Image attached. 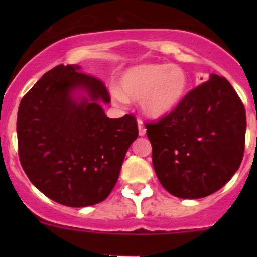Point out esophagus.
Instances as JSON below:
<instances>
[{"mask_svg":"<svg viewBox=\"0 0 257 257\" xmlns=\"http://www.w3.org/2000/svg\"><path fill=\"white\" fill-rule=\"evenodd\" d=\"M138 133L141 137L145 136V133H147V129H145V126L142 123L138 124Z\"/></svg>","mask_w":257,"mask_h":257,"instance_id":"34e87169","label":"esophagus"}]
</instances>
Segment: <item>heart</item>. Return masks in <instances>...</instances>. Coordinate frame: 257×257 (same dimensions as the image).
<instances>
[{
  "label": "heart",
  "instance_id": "1",
  "mask_svg": "<svg viewBox=\"0 0 257 257\" xmlns=\"http://www.w3.org/2000/svg\"><path fill=\"white\" fill-rule=\"evenodd\" d=\"M189 87V76L177 64L142 63L121 72L110 94L116 104L139 102L143 115L162 119L179 107Z\"/></svg>",
  "mask_w": 257,
  "mask_h": 257
}]
</instances>
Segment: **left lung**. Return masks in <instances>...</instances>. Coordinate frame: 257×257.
<instances>
[{"instance_id": "1", "label": "left lung", "mask_w": 257, "mask_h": 257, "mask_svg": "<svg viewBox=\"0 0 257 257\" xmlns=\"http://www.w3.org/2000/svg\"><path fill=\"white\" fill-rule=\"evenodd\" d=\"M145 128L157 177L178 198L215 193L242 160L245 108L232 85L217 74L189 92L172 114Z\"/></svg>"}]
</instances>
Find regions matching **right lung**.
<instances>
[{
	"mask_svg": "<svg viewBox=\"0 0 257 257\" xmlns=\"http://www.w3.org/2000/svg\"><path fill=\"white\" fill-rule=\"evenodd\" d=\"M109 103L104 84L77 64L54 67L21 100V164L31 183L53 201L84 208L113 190L138 125L128 114L108 118L102 104Z\"/></svg>",
	"mask_w": 257,
	"mask_h": 257,
	"instance_id": "add662e5",
	"label": "right lung"
}]
</instances>
